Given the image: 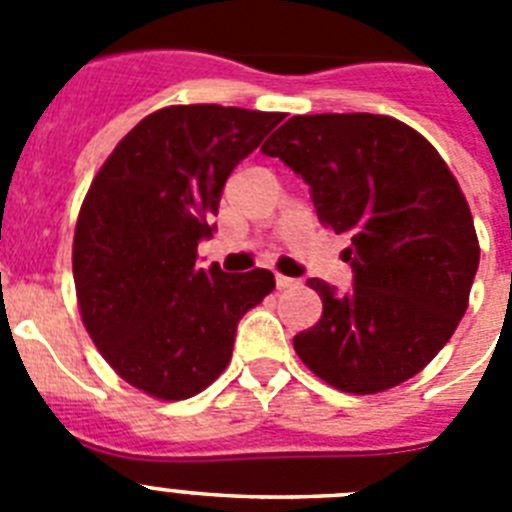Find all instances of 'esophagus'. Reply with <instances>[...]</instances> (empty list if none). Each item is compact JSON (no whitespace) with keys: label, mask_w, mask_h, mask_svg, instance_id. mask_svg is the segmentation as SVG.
<instances>
[{"label":"esophagus","mask_w":512,"mask_h":512,"mask_svg":"<svg viewBox=\"0 0 512 512\" xmlns=\"http://www.w3.org/2000/svg\"><path fill=\"white\" fill-rule=\"evenodd\" d=\"M296 278H289V276H281V273H276V286L278 289H291V286H296Z\"/></svg>","instance_id":"obj_1"}]
</instances>
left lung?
<instances>
[{
    "label": "left lung",
    "mask_w": 512,
    "mask_h": 512,
    "mask_svg": "<svg viewBox=\"0 0 512 512\" xmlns=\"http://www.w3.org/2000/svg\"><path fill=\"white\" fill-rule=\"evenodd\" d=\"M309 184L320 223L346 234L354 286L312 278L322 317L294 338L317 377L380 393L422 372L468 307L479 242L466 197L432 145L393 117H291L260 148Z\"/></svg>",
    "instance_id": "left-lung-1"
}]
</instances>
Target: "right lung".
<instances>
[{
    "label": "right lung",
    "mask_w": 512,
    "mask_h": 512,
    "mask_svg": "<svg viewBox=\"0 0 512 512\" xmlns=\"http://www.w3.org/2000/svg\"><path fill=\"white\" fill-rule=\"evenodd\" d=\"M283 114L195 103L153 111L90 184L72 247L83 322L117 375L163 401L221 375L236 325L276 289L265 268L197 265L223 184Z\"/></svg>",
    "instance_id": "right-lung-1"
}]
</instances>
